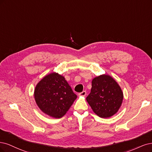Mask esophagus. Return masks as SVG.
Here are the masks:
<instances>
[{
	"label": "esophagus",
	"mask_w": 152,
	"mask_h": 152,
	"mask_svg": "<svg viewBox=\"0 0 152 152\" xmlns=\"http://www.w3.org/2000/svg\"><path fill=\"white\" fill-rule=\"evenodd\" d=\"M86 95V91H83L82 92L80 93V94H78V95H79V96H85Z\"/></svg>",
	"instance_id": "34e87169"
}]
</instances>
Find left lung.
I'll return each mask as SVG.
<instances>
[{
  "label": "left lung",
  "mask_w": 152,
  "mask_h": 152,
  "mask_svg": "<svg viewBox=\"0 0 152 152\" xmlns=\"http://www.w3.org/2000/svg\"><path fill=\"white\" fill-rule=\"evenodd\" d=\"M123 97V92L114 78L102 75L93 79L91 92L86 100L98 116L108 118L119 110Z\"/></svg>",
  "instance_id": "left-lung-1"
}]
</instances>
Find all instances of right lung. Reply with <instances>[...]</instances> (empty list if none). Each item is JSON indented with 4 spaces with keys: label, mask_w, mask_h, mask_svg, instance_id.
<instances>
[{
    "label": "right lung",
    "mask_w": 152,
    "mask_h": 152,
    "mask_svg": "<svg viewBox=\"0 0 152 152\" xmlns=\"http://www.w3.org/2000/svg\"><path fill=\"white\" fill-rule=\"evenodd\" d=\"M34 96L43 113L54 118L64 115L77 98L64 77L56 72L46 75L38 83Z\"/></svg>",
    "instance_id": "add662e5"
}]
</instances>
